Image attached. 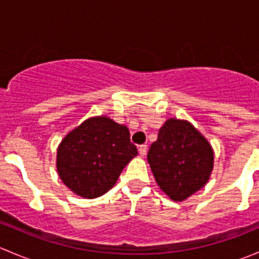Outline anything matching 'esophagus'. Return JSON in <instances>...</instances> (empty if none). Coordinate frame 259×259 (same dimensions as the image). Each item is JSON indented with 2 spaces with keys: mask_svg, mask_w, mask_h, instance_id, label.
Instances as JSON below:
<instances>
[{
  "mask_svg": "<svg viewBox=\"0 0 259 259\" xmlns=\"http://www.w3.org/2000/svg\"><path fill=\"white\" fill-rule=\"evenodd\" d=\"M146 151H148V145L143 144V145L139 146V154H140V155L144 156L146 154Z\"/></svg>",
  "mask_w": 259,
  "mask_h": 259,
  "instance_id": "esophagus-1",
  "label": "esophagus"
}]
</instances>
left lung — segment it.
I'll list each match as a JSON object with an SVG mask.
<instances>
[{
	"label": "left lung",
	"instance_id": "8db88e82",
	"mask_svg": "<svg viewBox=\"0 0 259 259\" xmlns=\"http://www.w3.org/2000/svg\"><path fill=\"white\" fill-rule=\"evenodd\" d=\"M148 163L160 189L174 202H183L208 183L214 151L189 121L170 117L149 149Z\"/></svg>",
	"mask_w": 259,
	"mask_h": 259
}]
</instances>
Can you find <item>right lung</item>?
<instances>
[{"instance_id":"1","label":"right lung","mask_w":259,"mask_h":259,"mask_svg":"<svg viewBox=\"0 0 259 259\" xmlns=\"http://www.w3.org/2000/svg\"><path fill=\"white\" fill-rule=\"evenodd\" d=\"M138 155L125 125L105 115L93 116L65 135L59 144L56 168L60 179L79 197H101Z\"/></svg>"}]
</instances>
